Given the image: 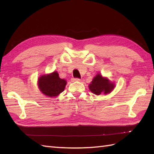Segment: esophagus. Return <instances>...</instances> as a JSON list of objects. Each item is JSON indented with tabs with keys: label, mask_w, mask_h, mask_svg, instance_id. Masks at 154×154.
Returning a JSON list of instances; mask_svg holds the SVG:
<instances>
[{
	"label": "esophagus",
	"mask_w": 154,
	"mask_h": 154,
	"mask_svg": "<svg viewBox=\"0 0 154 154\" xmlns=\"http://www.w3.org/2000/svg\"><path fill=\"white\" fill-rule=\"evenodd\" d=\"M71 81L72 82H74V81H80V79H79V78H72Z\"/></svg>",
	"instance_id": "obj_1"
}]
</instances>
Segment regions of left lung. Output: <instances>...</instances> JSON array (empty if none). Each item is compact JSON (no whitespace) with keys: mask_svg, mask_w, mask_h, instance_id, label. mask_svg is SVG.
I'll return each instance as SVG.
<instances>
[{"mask_svg":"<svg viewBox=\"0 0 154 154\" xmlns=\"http://www.w3.org/2000/svg\"><path fill=\"white\" fill-rule=\"evenodd\" d=\"M89 87L93 94L99 95L101 93L107 94L110 93V91L114 89V85L110 83L109 79L103 77L101 75L98 74L94 78Z\"/></svg>","mask_w":154,"mask_h":154,"instance_id":"obj_1","label":"left lung"}]
</instances>
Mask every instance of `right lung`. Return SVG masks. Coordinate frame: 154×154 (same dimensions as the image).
Here are the masks:
<instances>
[{"label": "right lung", "instance_id": "obj_1", "mask_svg": "<svg viewBox=\"0 0 154 154\" xmlns=\"http://www.w3.org/2000/svg\"><path fill=\"white\" fill-rule=\"evenodd\" d=\"M66 81L60 79L56 71L51 74L42 75L39 78L38 85L40 91L46 96L54 97L63 92Z\"/></svg>", "mask_w": 154, "mask_h": 154}]
</instances>
